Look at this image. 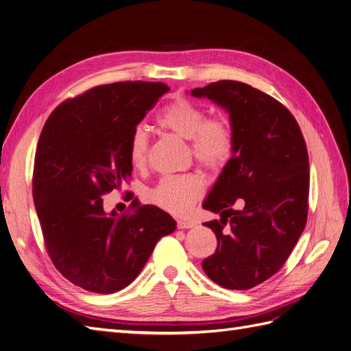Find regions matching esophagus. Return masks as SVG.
<instances>
[{"instance_id":"1","label":"esophagus","mask_w":351,"mask_h":351,"mask_svg":"<svg viewBox=\"0 0 351 351\" xmlns=\"http://www.w3.org/2000/svg\"><path fill=\"white\" fill-rule=\"evenodd\" d=\"M196 222L192 221V219H178L177 221V228L180 230H186V228H192L195 227Z\"/></svg>"}]
</instances>
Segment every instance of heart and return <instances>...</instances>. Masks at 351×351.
Masks as SVG:
<instances>
[{"mask_svg":"<svg viewBox=\"0 0 351 351\" xmlns=\"http://www.w3.org/2000/svg\"><path fill=\"white\" fill-rule=\"evenodd\" d=\"M161 129L187 139L190 155L208 169L227 164L234 151V129L224 115H206L199 105L183 98L168 102L156 115ZM149 152V136L136 127L129 139V161L134 168H143ZM205 190L200 174L167 176L151 190L149 199L159 208L174 215H186Z\"/></svg>","mask_w":351,"mask_h":351,"instance_id":"1","label":"heart"}]
</instances>
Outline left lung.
<instances>
[{"instance_id":"left-lung-1","label":"left lung","mask_w":351,"mask_h":351,"mask_svg":"<svg viewBox=\"0 0 351 351\" xmlns=\"http://www.w3.org/2000/svg\"><path fill=\"white\" fill-rule=\"evenodd\" d=\"M224 107L234 151L204 208L218 246L202 261L208 277L228 290H249L277 274L304 230L309 208V155L293 114L250 84L219 80L192 90ZM237 201L243 206L232 208Z\"/></svg>"}]
</instances>
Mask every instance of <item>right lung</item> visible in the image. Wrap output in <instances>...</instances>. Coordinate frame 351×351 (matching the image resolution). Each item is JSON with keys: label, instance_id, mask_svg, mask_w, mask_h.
<instances>
[{"label": "right lung", "instance_id": "1", "mask_svg": "<svg viewBox=\"0 0 351 351\" xmlns=\"http://www.w3.org/2000/svg\"><path fill=\"white\" fill-rule=\"evenodd\" d=\"M169 88L161 82L99 84L61 102L40 132L32 192L54 267L74 285L111 294L129 285L176 221L133 199L119 215L102 196L132 177L129 139Z\"/></svg>", "mask_w": 351, "mask_h": 351}]
</instances>
